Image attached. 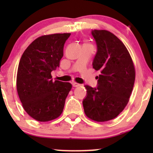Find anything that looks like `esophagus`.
<instances>
[{
  "label": "esophagus",
  "instance_id": "obj_1",
  "mask_svg": "<svg viewBox=\"0 0 153 153\" xmlns=\"http://www.w3.org/2000/svg\"><path fill=\"white\" fill-rule=\"evenodd\" d=\"M72 86H74V87H78V86H80V84L76 82H72Z\"/></svg>",
  "mask_w": 153,
  "mask_h": 153
}]
</instances>
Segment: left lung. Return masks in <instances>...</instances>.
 <instances>
[{"label": "left lung", "mask_w": 153, "mask_h": 153, "mask_svg": "<svg viewBox=\"0 0 153 153\" xmlns=\"http://www.w3.org/2000/svg\"><path fill=\"white\" fill-rule=\"evenodd\" d=\"M97 45L92 67L101 71L96 87L86 85L83 100L86 115L93 121L112 120L123 111L129 101L135 82L133 63L124 44L106 30H93Z\"/></svg>", "instance_id": "obj_1"}]
</instances>
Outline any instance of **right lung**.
Returning a JSON list of instances; mask_svg holds the SVG:
<instances>
[{"instance_id": "right-lung-1", "label": "right lung", "mask_w": 153, "mask_h": 153, "mask_svg": "<svg viewBox=\"0 0 153 153\" xmlns=\"http://www.w3.org/2000/svg\"><path fill=\"white\" fill-rule=\"evenodd\" d=\"M70 33L43 35L35 39L21 56L17 74V90L23 107L38 121L59 117L72 84L52 79L59 67L64 46Z\"/></svg>"}]
</instances>
